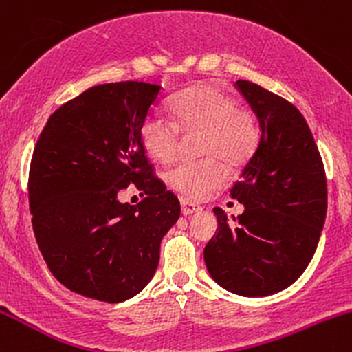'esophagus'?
<instances>
[{"label":"esophagus","instance_id":"1","mask_svg":"<svg viewBox=\"0 0 352 352\" xmlns=\"http://www.w3.org/2000/svg\"><path fill=\"white\" fill-rule=\"evenodd\" d=\"M180 207H182V215H185V217L201 212L200 205L193 204V201H188V200H182L180 201Z\"/></svg>","mask_w":352,"mask_h":352}]
</instances>
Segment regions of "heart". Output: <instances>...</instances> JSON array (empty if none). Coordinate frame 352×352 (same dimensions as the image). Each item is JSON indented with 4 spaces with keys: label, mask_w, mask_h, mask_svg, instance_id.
<instances>
[{
    "label": "heart",
    "mask_w": 352,
    "mask_h": 352,
    "mask_svg": "<svg viewBox=\"0 0 352 352\" xmlns=\"http://www.w3.org/2000/svg\"><path fill=\"white\" fill-rule=\"evenodd\" d=\"M170 111L175 122L162 112L145 117L140 137L148 155L162 164H170L180 151V131L184 134L201 132L199 153L205 159L182 162L167 173L168 185L188 197L201 200L228 180V167L246 162L258 142L254 117L246 109L236 107L235 99L210 84H197L172 99Z\"/></svg>",
    "instance_id": "1"
}]
</instances>
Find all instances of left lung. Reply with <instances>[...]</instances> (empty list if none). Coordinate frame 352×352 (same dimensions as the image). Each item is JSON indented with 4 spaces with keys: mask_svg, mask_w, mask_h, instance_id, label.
<instances>
[{
    "mask_svg": "<svg viewBox=\"0 0 352 352\" xmlns=\"http://www.w3.org/2000/svg\"><path fill=\"white\" fill-rule=\"evenodd\" d=\"M235 86L260 124V142L230 190L245 212L218 228L204 250L215 283L240 296L288 288L309 265L324 227L328 188L321 155L305 117L292 102L250 80Z\"/></svg>",
    "mask_w": 352,
    "mask_h": 352,
    "instance_id": "8db88e82",
    "label": "left lung"
}]
</instances>
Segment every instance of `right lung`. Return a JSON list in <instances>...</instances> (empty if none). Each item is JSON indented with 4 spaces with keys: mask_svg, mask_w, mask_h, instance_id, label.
Wrapping results in <instances>:
<instances>
[{
    "mask_svg": "<svg viewBox=\"0 0 352 352\" xmlns=\"http://www.w3.org/2000/svg\"><path fill=\"white\" fill-rule=\"evenodd\" d=\"M160 99L157 84L94 86L47 119L30 167V210L47 268L71 292L120 302L153 278L160 241L180 201L152 173L140 129ZM134 183L137 206L119 191Z\"/></svg>",
    "mask_w": 352,
    "mask_h": 352,
    "instance_id": "add662e5",
    "label": "right lung"
}]
</instances>
